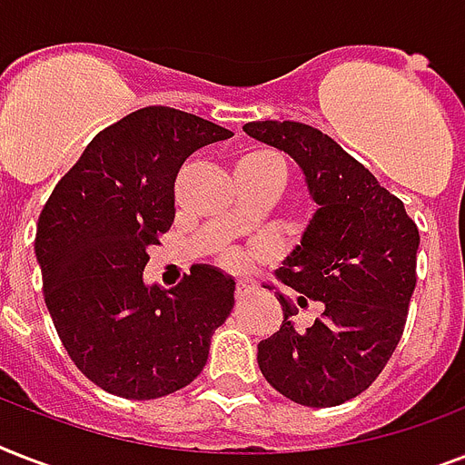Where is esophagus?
Returning a JSON list of instances; mask_svg holds the SVG:
<instances>
[{
    "mask_svg": "<svg viewBox=\"0 0 465 465\" xmlns=\"http://www.w3.org/2000/svg\"><path fill=\"white\" fill-rule=\"evenodd\" d=\"M251 290H253V284L246 282V280H239V284H236V297L243 299L246 294H251Z\"/></svg>",
    "mask_w": 465,
    "mask_h": 465,
    "instance_id": "esophagus-1",
    "label": "esophagus"
}]
</instances>
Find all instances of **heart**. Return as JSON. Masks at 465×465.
I'll return each instance as SVG.
<instances>
[{"mask_svg":"<svg viewBox=\"0 0 465 465\" xmlns=\"http://www.w3.org/2000/svg\"><path fill=\"white\" fill-rule=\"evenodd\" d=\"M272 154H248L243 156V159L239 161V166H236V173H253L255 168L261 166L262 161L270 159ZM222 261L226 262V265H232V268H236V265H241V253L239 251H224V255H222Z\"/></svg>","mask_w":465,"mask_h":465,"instance_id":"heart-1","label":"heart"}]
</instances>
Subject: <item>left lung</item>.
Returning a JSON list of instances; mask_svg holds the SVG:
<instances>
[{"label": "left lung", "instance_id": "1", "mask_svg": "<svg viewBox=\"0 0 465 465\" xmlns=\"http://www.w3.org/2000/svg\"><path fill=\"white\" fill-rule=\"evenodd\" d=\"M243 133L290 154L304 173L316 212L275 275L304 294L299 306L323 304L316 323L299 332L297 309L275 292L284 321L258 342V367L294 403L332 408L367 391L401 342L420 232L403 203L316 127L258 120Z\"/></svg>", "mask_w": 465, "mask_h": 465}]
</instances>
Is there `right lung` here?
Instances as JSON below:
<instances>
[{"label":"right lung","instance_id":"add662e5","mask_svg":"<svg viewBox=\"0 0 465 465\" xmlns=\"http://www.w3.org/2000/svg\"><path fill=\"white\" fill-rule=\"evenodd\" d=\"M232 133L149 105L105 127L54 185L35 232L45 306L79 371L113 396L188 386L233 306V282L193 265L173 290L144 282L149 248L173 224V181L193 152Z\"/></svg>","mask_w":465,"mask_h":465}]
</instances>
